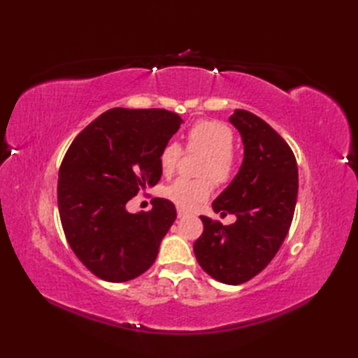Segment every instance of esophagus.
I'll use <instances>...</instances> for the list:
<instances>
[{
    "instance_id": "1",
    "label": "esophagus",
    "mask_w": 358,
    "mask_h": 358,
    "mask_svg": "<svg viewBox=\"0 0 358 358\" xmlns=\"http://www.w3.org/2000/svg\"><path fill=\"white\" fill-rule=\"evenodd\" d=\"M177 215H178V218H185V217H187V212H186L185 209L178 208V209H177Z\"/></svg>"
}]
</instances>
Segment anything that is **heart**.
<instances>
[{
  "instance_id": "1",
  "label": "heart",
  "mask_w": 358,
  "mask_h": 358,
  "mask_svg": "<svg viewBox=\"0 0 358 358\" xmlns=\"http://www.w3.org/2000/svg\"><path fill=\"white\" fill-rule=\"evenodd\" d=\"M234 132L222 121L201 120L187 132V150L204 154L199 173L210 177L217 185L231 181L237 169V157L232 150ZM181 157V146L169 141L159 152V169L164 175H171ZM212 183L208 178L189 180L178 178L164 187L163 195L181 209H194L210 195Z\"/></svg>"
}]
</instances>
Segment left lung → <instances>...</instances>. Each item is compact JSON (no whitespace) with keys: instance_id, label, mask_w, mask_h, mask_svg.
Returning <instances> with one entry per match:
<instances>
[{"instance_id":"obj_1","label":"left lung","mask_w":358,"mask_h":358,"mask_svg":"<svg viewBox=\"0 0 358 358\" xmlns=\"http://www.w3.org/2000/svg\"><path fill=\"white\" fill-rule=\"evenodd\" d=\"M229 121L241 135L245 157L212 208L222 215L235 214L237 222L223 226L200 217L204 231L194 252L212 278L241 285L260 273L283 245L299 194V169L287 143L260 117L237 109Z\"/></svg>"}]
</instances>
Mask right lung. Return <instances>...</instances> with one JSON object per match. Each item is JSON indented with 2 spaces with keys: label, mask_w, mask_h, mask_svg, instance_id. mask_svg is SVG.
<instances>
[{
  "label": "right lung",
  "mask_w": 358,
  "mask_h": 358,
  "mask_svg": "<svg viewBox=\"0 0 358 358\" xmlns=\"http://www.w3.org/2000/svg\"><path fill=\"white\" fill-rule=\"evenodd\" d=\"M183 120L164 109L113 108L77 135L58 173V210L72 250L101 280L123 283L146 272L177 218L154 199L131 214L127 201L162 178L159 152Z\"/></svg>",
  "instance_id": "right-lung-1"
}]
</instances>
